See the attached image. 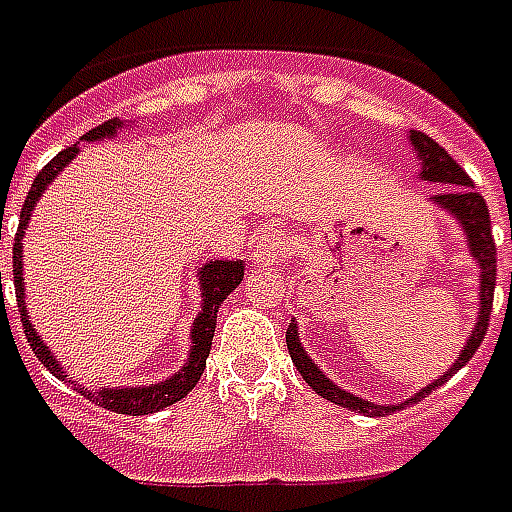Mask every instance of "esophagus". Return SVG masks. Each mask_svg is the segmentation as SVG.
<instances>
[{"mask_svg":"<svg viewBox=\"0 0 512 512\" xmlns=\"http://www.w3.org/2000/svg\"><path fill=\"white\" fill-rule=\"evenodd\" d=\"M285 249V236H279V233L260 238L255 246V252H252V263L260 268H276L279 266V260L285 257Z\"/></svg>","mask_w":512,"mask_h":512,"instance_id":"34e87169","label":"esophagus"}]
</instances>
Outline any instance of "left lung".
Listing matches in <instances>:
<instances>
[{"instance_id":"obj_1","label":"left lung","mask_w":512,"mask_h":512,"mask_svg":"<svg viewBox=\"0 0 512 512\" xmlns=\"http://www.w3.org/2000/svg\"><path fill=\"white\" fill-rule=\"evenodd\" d=\"M412 154L418 157L420 173L418 179L423 181H437V184H448V187L437 192L431 203L442 211H448L450 217L456 219V225L461 227V233L467 238V249L472 260L478 263L480 268V298H478V323L469 333L464 350L458 352L456 363L450 366L448 372H442L434 382H429L426 388H420L418 393H412L407 401H399V404H374L369 399H361L355 393H347L344 388H339L336 382L328 380V374L320 372V366L312 361V355L304 350L301 344V336H298V323L287 325V350H290V358L298 366V372L309 382L317 396L339 404V407H347L352 412H363L369 418H380V415H388V412L404 410L407 404H415V401L426 399L434 388L445 385V382L464 369L467 361L478 352L480 342L486 339L488 317H491V304H494V285H497V246H494V236H491V217H488V206L480 192L472 189V181L464 173V168L458 165L448 151L439 146L437 140H431L429 135L423 132H410ZM510 241H512V227H510ZM510 293H512V274H510Z\"/></svg>"}]
</instances>
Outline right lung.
<instances>
[{"label":"right lung","instance_id":"1","mask_svg":"<svg viewBox=\"0 0 512 512\" xmlns=\"http://www.w3.org/2000/svg\"><path fill=\"white\" fill-rule=\"evenodd\" d=\"M124 127H130V121L111 119L94 127L83 135L86 143H94V140H105V138H119V132ZM78 143H73L70 149H64L56 154L54 160L48 162L37 179H34L32 189L24 200V208H21V219H18V233H15V244H13V282H15V298H18V312H21V323H24V333L29 344H32L34 355L43 361V366L48 372L59 377V380H67L73 385V377L64 372V366L59 363L51 347L40 339V333L34 331L32 320H29V309H26V290H24V236H26V225L32 219V211L37 206V200L43 198V192L48 189V184L62 173L70 162L78 157ZM2 241V236H0ZM244 260H208L206 266H200L198 279H200V312L192 323V347H189V358L187 363L181 366L179 372L170 374L168 380L162 382H151V385H119V388H100V391H83L81 385H75L83 396H89L92 401H97L100 407L111 412H119V415H151V412H160L170 404H176L187 396L195 385H198L200 374L206 369V358L211 352V339H214V328H217V312L222 301L227 295L233 293L241 279H244ZM0 293H2V274H0Z\"/></svg>","mask_w":512,"mask_h":512}]
</instances>
